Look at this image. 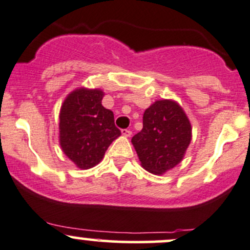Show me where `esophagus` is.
I'll return each mask as SVG.
<instances>
[{"label":"esophagus","mask_w":250,"mask_h":250,"mask_svg":"<svg viewBox=\"0 0 250 250\" xmlns=\"http://www.w3.org/2000/svg\"><path fill=\"white\" fill-rule=\"evenodd\" d=\"M122 135L123 136H130L131 135V131L129 129H122Z\"/></svg>","instance_id":"1"}]
</instances>
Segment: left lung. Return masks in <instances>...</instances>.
Returning <instances> with one entry per match:
<instances>
[{"mask_svg": "<svg viewBox=\"0 0 250 250\" xmlns=\"http://www.w3.org/2000/svg\"><path fill=\"white\" fill-rule=\"evenodd\" d=\"M191 141V125L179 105L156 101L144 114V128L133 136L141 165L153 174H163L182 161Z\"/></svg>", "mask_w": 250, "mask_h": 250, "instance_id": "8db88e82", "label": "left lung"}]
</instances>
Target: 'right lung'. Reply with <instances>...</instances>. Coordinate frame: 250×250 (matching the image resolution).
I'll list each match as a JSON object with an SVG mask.
<instances>
[{
	"label": "right lung",
	"mask_w": 250,
	"mask_h": 250,
	"mask_svg": "<svg viewBox=\"0 0 250 250\" xmlns=\"http://www.w3.org/2000/svg\"><path fill=\"white\" fill-rule=\"evenodd\" d=\"M101 90L79 89L68 95L60 110V146L79 168L97 165L121 130L114 112L102 105Z\"/></svg>",
	"instance_id": "add662e5"
}]
</instances>
